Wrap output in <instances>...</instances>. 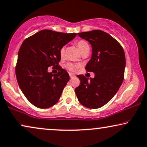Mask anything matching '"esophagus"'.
Segmentation results:
<instances>
[{"instance_id":"1","label":"esophagus","mask_w":147,"mask_h":147,"mask_svg":"<svg viewBox=\"0 0 147 147\" xmlns=\"http://www.w3.org/2000/svg\"><path fill=\"white\" fill-rule=\"evenodd\" d=\"M74 76H74V74H69V77H70V78H71V79H72V78H73Z\"/></svg>"}]
</instances>
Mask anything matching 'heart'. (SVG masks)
<instances>
[{"mask_svg": "<svg viewBox=\"0 0 147 147\" xmlns=\"http://www.w3.org/2000/svg\"><path fill=\"white\" fill-rule=\"evenodd\" d=\"M76 45L79 49L80 51L82 54L84 53L85 52H87V51H90V45L88 43L87 41L84 40H80L76 42ZM64 53H65V47H63L61 49H60L59 53H60V56L63 57L64 55ZM67 68L71 71H75L76 68H77V66L75 65L72 64V63H67Z\"/></svg>", "mask_w": 147, "mask_h": 147, "instance_id": "1", "label": "heart"}]
</instances>
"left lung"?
<instances>
[{
	"mask_svg": "<svg viewBox=\"0 0 147 147\" xmlns=\"http://www.w3.org/2000/svg\"><path fill=\"white\" fill-rule=\"evenodd\" d=\"M92 46L91 59L85 69L94 78L78 75L80 84L75 89L83 106L97 109L104 106L119 90L124 78L125 57L121 45L109 34L98 30L78 33Z\"/></svg>",
	"mask_w": 147,
	"mask_h": 147,
	"instance_id": "left-lung-1",
	"label": "left lung"
}]
</instances>
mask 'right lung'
Instances as JSON below:
<instances>
[{
    "instance_id": "add662e5",
    "label": "right lung",
    "mask_w": 147,
    "mask_h": 147,
    "mask_svg": "<svg viewBox=\"0 0 147 147\" xmlns=\"http://www.w3.org/2000/svg\"><path fill=\"white\" fill-rule=\"evenodd\" d=\"M77 34L41 30L23 42L18 52L15 74L20 89L33 105L40 109L58 102L69 76L59 65L60 49ZM57 67V74L48 72L49 66Z\"/></svg>"
}]
</instances>
